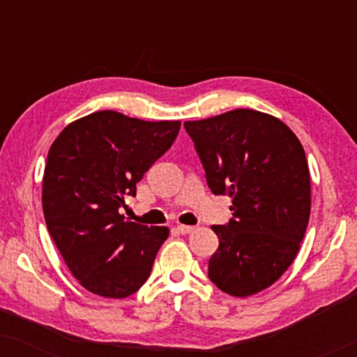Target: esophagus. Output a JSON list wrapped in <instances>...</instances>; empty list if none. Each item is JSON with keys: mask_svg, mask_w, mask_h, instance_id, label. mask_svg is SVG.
<instances>
[{"mask_svg": "<svg viewBox=\"0 0 357 357\" xmlns=\"http://www.w3.org/2000/svg\"><path fill=\"white\" fill-rule=\"evenodd\" d=\"M177 231L180 234H183V236H187V234H192L195 231L193 226H185V224H180V226H177Z\"/></svg>", "mask_w": 357, "mask_h": 357, "instance_id": "esophagus-1", "label": "esophagus"}]
</instances>
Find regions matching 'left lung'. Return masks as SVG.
<instances>
[{"label":"left lung","instance_id":"8db88e82","mask_svg":"<svg viewBox=\"0 0 357 357\" xmlns=\"http://www.w3.org/2000/svg\"><path fill=\"white\" fill-rule=\"evenodd\" d=\"M214 195L232 198V219L213 226L219 248L208 276L236 297L257 294L282 276L310 218V172L301 141L276 116L236 109L185 121Z\"/></svg>","mask_w":357,"mask_h":357}]
</instances>
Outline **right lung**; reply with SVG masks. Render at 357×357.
Masks as SVG:
<instances>
[{
	"mask_svg": "<svg viewBox=\"0 0 357 357\" xmlns=\"http://www.w3.org/2000/svg\"><path fill=\"white\" fill-rule=\"evenodd\" d=\"M178 130L180 121L100 110L53 141L42 180L43 216L71 275L92 294L123 299L149 278L169 229L126 221L119 209Z\"/></svg>",
	"mask_w": 357,
	"mask_h": 357,
	"instance_id": "obj_1",
	"label": "right lung"
}]
</instances>
